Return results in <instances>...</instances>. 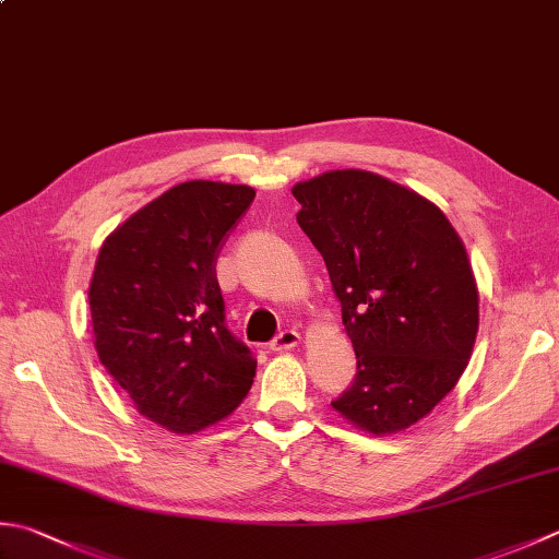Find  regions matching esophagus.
Instances as JSON below:
<instances>
[{
    "instance_id": "1",
    "label": "esophagus",
    "mask_w": 559,
    "mask_h": 559,
    "mask_svg": "<svg viewBox=\"0 0 559 559\" xmlns=\"http://www.w3.org/2000/svg\"><path fill=\"white\" fill-rule=\"evenodd\" d=\"M300 342H302V336L298 332L286 330V332H281L276 338H273L271 348H273V352L283 354V352H290V348H295V346H300Z\"/></svg>"
}]
</instances>
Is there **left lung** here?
Listing matches in <instances>:
<instances>
[{
    "label": "left lung",
    "mask_w": 559,
    "mask_h": 559,
    "mask_svg": "<svg viewBox=\"0 0 559 559\" xmlns=\"http://www.w3.org/2000/svg\"><path fill=\"white\" fill-rule=\"evenodd\" d=\"M293 195L356 352L354 385L332 407L376 436L409 429L473 356L479 293L463 239L439 205L373 171H324Z\"/></svg>",
    "instance_id": "1"
}]
</instances>
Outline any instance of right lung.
<instances>
[{
    "label": "right lung",
    "instance_id": "1",
    "mask_svg": "<svg viewBox=\"0 0 559 559\" xmlns=\"http://www.w3.org/2000/svg\"><path fill=\"white\" fill-rule=\"evenodd\" d=\"M257 191L183 181L140 207L98 249L90 283L98 360L135 409L171 433L229 417L257 360L227 332L215 261Z\"/></svg>",
    "mask_w": 559,
    "mask_h": 559
}]
</instances>
